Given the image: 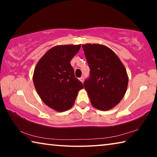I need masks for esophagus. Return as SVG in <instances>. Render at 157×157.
Returning a JSON list of instances; mask_svg holds the SVG:
<instances>
[{"label": "esophagus", "mask_w": 157, "mask_h": 157, "mask_svg": "<svg viewBox=\"0 0 157 157\" xmlns=\"http://www.w3.org/2000/svg\"><path fill=\"white\" fill-rule=\"evenodd\" d=\"M79 80H80V81L82 82V83H83L84 81V77H83V76L81 77V78H79Z\"/></svg>", "instance_id": "34e87169"}]
</instances>
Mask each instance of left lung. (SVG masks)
Instances as JSON below:
<instances>
[{"instance_id":"obj_1","label":"left lung","mask_w":157,"mask_h":157,"mask_svg":"<svg viewBox=\"0 0 157 157\" xmlns=\"http://www.w3.org/2000/svg\"><path fill=\"white\" fill-rule=\"evenodd\" d=\"M82 48L90 68L84 89L95 108L109 110L125 94L128 84L126 69L116 53L104 45L87 44Z\"/></svg>"}]
</instances>
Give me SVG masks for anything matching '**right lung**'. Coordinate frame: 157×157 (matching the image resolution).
I'll list each match as a JSON object with an SVG mask.
<instances>
[{"mask_svg":"<svg viewBox=\"0 0 157 157\" xmlns=\"http://www.w3.org/2000/svg\"><path fill=\"white\" fill-rule=\"evenodd\" d=\"M81 45H63L50 48L37 63L33 82L37 94L49 107L64 111L73 107L84 86L75 78L71 60Z\"/></svg>","mask_w":157,"mask_h":157,"instance_id":"1","label":"right lung"}]
</instances>
